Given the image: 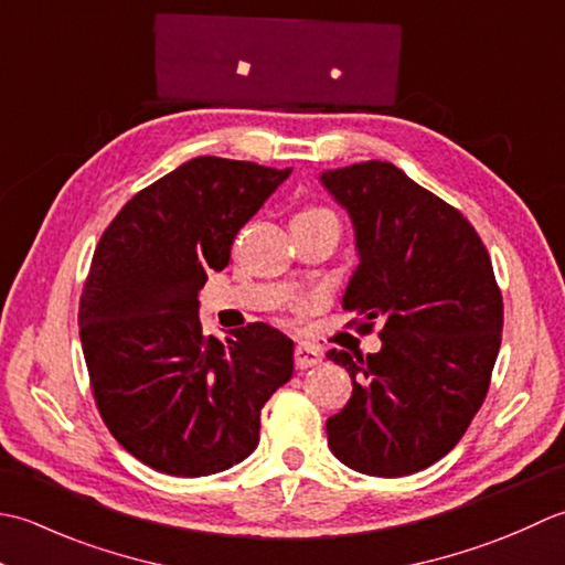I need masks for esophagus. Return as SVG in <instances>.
<instances>
[{"label":"esophagus","instance_id":"1","mask_svg":"<svg viewBox=\"0 0 565 565\" xmlns=\"http://www.w3.org/2000/svg\"><path fill=\"white\" fill-rule=\"evenodd\" d=\"M321 363V353L312 347H307V343H299L295 349V365L297 371H307V367H315Z\"/></svg>","mask_w":565,"mask_h":565}]
</instances>
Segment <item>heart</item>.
Wrapping results in <instances>:
<instances>
[{
    "instance_id": "b5f03b06",
    "label": "heart",
    "mask_w": 565,
    "mask_h": 565,
    "mask_svg": "<svg viewBox=\"0 0 565 565\" xmlns=\"http://www.w3.org/2000/svg\"><path fill=\"white\" fill-rule=\"evenodd\" d=\"M297 216H333V212H329L327 206H307V210H302Z\"/></svg>"
}]
</instances>
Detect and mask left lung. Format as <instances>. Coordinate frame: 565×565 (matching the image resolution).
<instances>
[{"mask_svg": "<svg viewBox=\"0 0 565 565\" xmlns=\"http://www.w3.org/2000/svg\"><path fill=\"white\" fill-rule=\"evenodd\" d=\"M347 206L361 263L341 307L380 321L377 353L331 349L353 395L327 419L331 454L377 478L444 458L486 402L502 341V292L490 253L456 206L383 160L321 175Z\"/></svg>", "mask_w": 565, "mask_h": 565, "instance_id": "obj_1", "label": "left lung"}]
</instances>
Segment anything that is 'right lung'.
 Returning <instances> with one entry per match:
<instances>
[{
  "label": "right lung",
  "mask_w": 565,
  "mask_h": 565,
  "mask_svg": "<svg viewBox=\"0 0 565 565\" xmlns=\"http://www.w3.org/2000/svg\"><path fill=\"white\" fill-rule=\"evenodd\" d=\"M292 168L200 156L111 218L79 295V341L102 422L141 463L180 478L253 454L260 409L295 371V343L263 321L206 337L198 292Z\"/></svg>",
  "instance_id": "add662e5"
}]
</instances>
